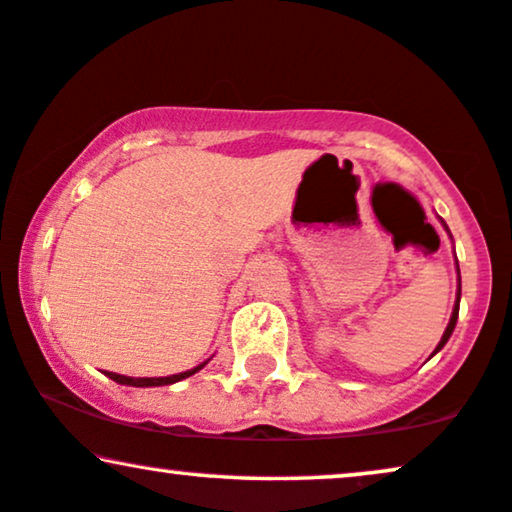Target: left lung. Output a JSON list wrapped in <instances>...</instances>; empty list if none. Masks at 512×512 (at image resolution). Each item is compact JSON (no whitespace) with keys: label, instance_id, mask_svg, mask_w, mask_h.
<instances>
[{"label":"left lung","instance_id":"8db88e82","mask_svg":"<svg viewBox=\"0 0 512 512\" xmlns=\"http://www.w3.org/2000/svg\"><path fill=\"white\" fill-rule=\"evenodd\" d=\"M439 222H442V226L446 229V234H449V226L444 224V219H439ZM451 236V234H449ZM456 271H458V293H456V304H454V312H451V319H449V326H446V331H444V335H442V340H439V345L435 347V352H432V357H435V354L439 352V349H442L446 342H449V338H451V333H454V328H456V321H458V307H461V269H458V262H456Z\"/></svg>","mask_w":512,"mask_h":512}]
</instances>
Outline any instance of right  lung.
<instances>
[{
	"instance_id": "add662e5",
	"label": "right lung",
	"mask_w": 512,
	"mask_h": 512,
	"mask_svg": "<svg viewBox=\"0 0 512 512\" xmlns=\"http://www.w3.org/2000/svg\"><path fill=\"white\" fill-rule=\"evenodd\" d=\"M210 361V359H208ZM208 361H203V364H198L196 368H191V371H184V373H174V375H167V378H129V375H120V373H111L108 371L106 375L115 383L120 385H129V387H163V385H172V383H179V380L189 378V375L198 373L200 368H203Z\"/></svg>"
}]
</instances>
